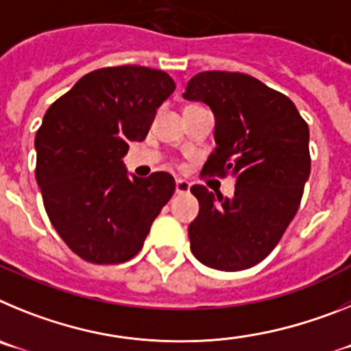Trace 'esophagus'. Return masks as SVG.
Segmentation results:
<instances>
[{
    "mask_svg": "<svg viewBox=\"0 0 351 351\" xmlns=\"http://www.w3.org/2000/svg\"><path fill=\"white\" fill-rule=\"evenodd\" d=\"M190 182L184 181V179H178V181H176V193L178 195H186L190 191Z\"/></svg>",
    "mask_w": 351,
    "mask_h": 351,
    "instance_id": "obj_1",
    "label": "esophagus"
}]
</instances>
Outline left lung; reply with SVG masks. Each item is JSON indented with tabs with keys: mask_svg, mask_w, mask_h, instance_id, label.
I'll return each instance as SVG.
<instances>
[{
	"mask_svg": "<svg viewBox=\"0 0 351 351\" xmlns=\"http://www.w3.org/2000/svg\"><path fill=\"white\" fill-rule=\"evenodd\" d=\"M186 100L204 101L216 117V147L204 176L235 178V193L214 197L191 186L200 210L188 226L195 258L218 271H244L280 243L309 178V128L293 101L239 71H202Z\"/></svg>",
	"mask_w": 351,
	"mask_h": 351,
	"instance_id": "8db88e82",
	"label": "left lung"
}]
</instances>
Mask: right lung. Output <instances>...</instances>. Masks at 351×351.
Segmentation results:
<instances>
[{"label":"right lung","mask_w":351,"mask_h":351,"mask_svg":"<svg viewBox=\"0 0 351 351\" xmlns=\"http://www.w3.org/2000/svg\"><path fill=\"white\" fill-rule=\"evenodd\" d=\"M176 89L147 66H108L84 75L47 108L36 132V182L52 226L86 262L133 258L176 191L170 173L130 178V142H142L156 108Z\"/></svg>","instance_id":"right-lung-1"}]
</instances>
